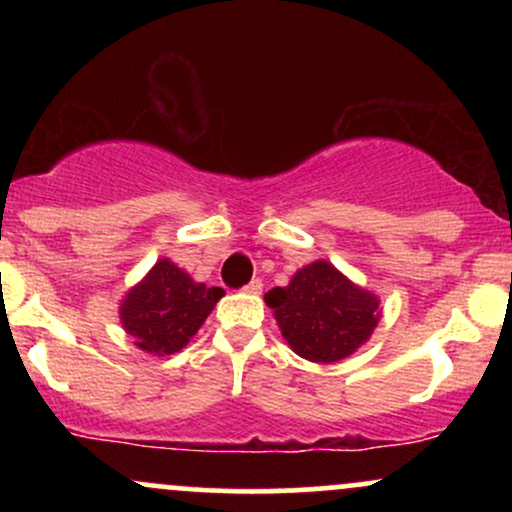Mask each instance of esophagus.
<instances>
[{"instance_id": "34e87169", "label": "esophagus", "mask_w": 512, "mask_h": 512, "mask_svg": "<svg viewBox=\"0 0 512 512\" xmlns=\"http://www.w3.org/2000/svg\"><path fill=\"white\" fill-rule=\"evenodd\" d=\"M243 291L245 293H252V296H257V293H262V281L260 279H252Z\"/></svg>"}]
</instances>
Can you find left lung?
<instances>
[{"label":"left lung","instance_id":"left-lung-1","mask_svg":"<svg viewBox=\"0 0 512 512\" xmlns=\"http://www.w3.org/2000/svg\"><path fill=\"white\" fill-rule=\"evenodd\" d=\"M286 344L313 363H334L368 342L380 320V301L325 260L305 264L264 296Z\"/></svg>","mask_w":512,"mask_h":512}]
</instances>
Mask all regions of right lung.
<instances>
[{
	"label": "right lung",
	"mask_w": 512,
	"mask_h": 512,
	"mask_svg": "<svg viewBox=\"0 0 512 512\" xmlns=\"http://www.w3.org/2000/svg\"><path fill=\"white\" fill-rule=\"evenodd\" d=\"M223 293L219 286L197 284L163 257L122 298L120 322L134 346L146 354L170 356L185 349Z\"/></svg>",
	"instance_id": "right-lung-1"
}]
</instances>
